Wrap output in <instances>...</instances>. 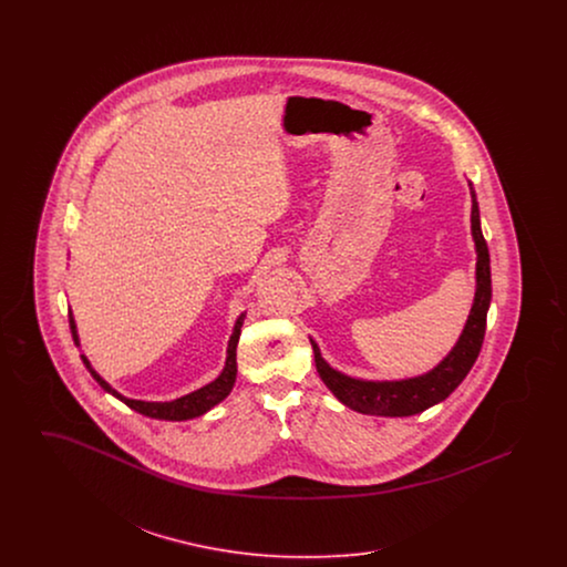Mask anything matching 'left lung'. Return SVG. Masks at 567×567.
<instances>
[{
  "instance_id": "8db88e82",
  "label": "left lung",
  "mask_w": 567,
  "mask_h": 567,
  "mask_svg": "<svg viewBox=\"0 0 567 567\" xmlns=\"http://www.w3.org/2000/svg\"><path fill=\"white\" fill-rule=\"evenodd\" d=\"M470 193H472V236L478 252L476 297H474L470 319L458 338L457 347L430 374L398 380V382H365V380L344 377L333 368H329L319 352V347L312 342L319 377L323 378L324 384L342 404L365 414L410 416L446 400L472 370L485 340L486 312L491 303V259H488V246L481 229L476 193L472 185H470Z\"/></svg>"
}]
</instances>
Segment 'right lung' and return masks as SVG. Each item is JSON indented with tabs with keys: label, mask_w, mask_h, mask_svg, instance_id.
I'll return each mask as SVG.
<instances>
[{
	"label": "right lung",
	"mask_w": 567,
	"mask_h": 567,
	"mask_svg": "<svg viewBox=\"0 0 567 567\" xmlns=\"http://www.w3.org/2000/svg\"><path fill=\"white\" fill-rule=\"evenodd\" d=\"M244 317H246V315H243V317L238 319L236 327H234V333H231V340H229V349H227L225 370L220 372V377L216 378L215 382H210V384H206V386L193 391V393L185 395V398H178V400H174V402H140V400L123 398L121 393H116V391L110 386L109 382L89 365L86 357H82V363L89 368L91 377L100 382V386H102L104 391H109L114 398H118L121 402H125L130 408H134L140 414H146V416H151V419H165V421H187V419L204 414L206 410H210L213 405L223 402V400L231 393L234 382H236V374H238L236 349H238V340H240V327H243ZM70 329H72L74 342L79 344L76 324H74L72 317H70Z\"/></svg>",
	"instance_id": "obj_1"
}]
</instances>
